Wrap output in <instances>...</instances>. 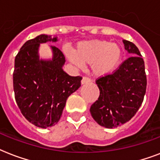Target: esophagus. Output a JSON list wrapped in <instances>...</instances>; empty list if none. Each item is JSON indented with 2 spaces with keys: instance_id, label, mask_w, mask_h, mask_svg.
<instances>
[{
  "instance_id": "34e87169",
  "label": "esophagus",
  "mask_w": 160,
  "mask_h": 160,
  "mask_svg": "<svg viewBox=\"0 0 160 160\" xmlns=\"http://www.w3.org/2000/svg\"><path fill=\"white\" fill-rule=\"evenodd\" d=\"M90 81H91V80H90V78L86 77V76H84V77L82 78V80H81V84H82V85H84V84H87V83H90Z\"/></svg>"
}]
</instances>
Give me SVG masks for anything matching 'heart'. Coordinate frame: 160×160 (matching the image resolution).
Segmentation results:
<instances>
[{"instance_id":"1","label":"heart","mask_w":160,"mask_h":160,"mask_svg":"<svg viewBox=\"0 0 160 160\" xmlns=\"http://www.w3.org/2000/svg\"><path fill=\"white\" fill-rule=\"evenodd\" d=\"M69 60L81 67L90 65L94 75L97 76L109 75L116 70L121 61L123 51L119 45L102 40L81 41L74 53H67Z\"/></svg>"}]
</instances>
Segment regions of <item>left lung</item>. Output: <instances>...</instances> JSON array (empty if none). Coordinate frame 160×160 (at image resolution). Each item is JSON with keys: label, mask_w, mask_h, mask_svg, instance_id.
<instances>
[{"label": "left lung", "mask_w": 160, "mask_h": 160, "mask_svg": "<svg viewBox=\"0 0 160 160\" xmlns=\"http://www.w3.org/2000/svg\"><path fill=\"white\" fill-rule=\"evenodd\" d=\"M123 43L132 56L111 74L95 80L100 96L90 109L93 119L108 129L130 120L141 106L146 92V74L141 54L134 43L125 40Z\"/></svg>", "instance_id": "left-lung-1"}]
</instances>
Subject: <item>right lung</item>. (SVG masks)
Instances as JSON below:
<instances>
[{"instance_id":"add662e5","label":"right lung","mask_w":160,"mask_h":160,"mask_svg":"<svg viewBox=\"0 0 160 160\" xmlns=\"http://www.w3.org/2000/svg\"><path fill=\"white\" fill-rule=\"evenodd\" d=\"M57 37L40 35L24 44L15 59L13 87L15 99L21 114L40 128L57 124L68 97L80 86L81 76H70L62 69L65 56L51 46L53 58L39 59L41 43L55 42Z\"/></svg>"}]
</instances>
